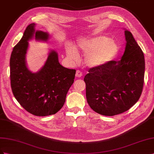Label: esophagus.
Returning <instances> with one entry per match:
<instances>
[{"label":"esophagus","mask_w":154,"mask_h":154,"mask_svg":"<svg viewBox=\"0 0 154 154\" xmlns=\"http://www.w3.org/2000/svg\"><path fill=\"white\" fill-rule=\"evenodd\" d=\"M82 75V74L81 72L79 71V70H77L76 73H75V76L77 77H81Z\"/></svg>","instance_id":"obj_1"}]
</instances>
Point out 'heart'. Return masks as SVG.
<instances>
[{"label": "heart", "instance_id": "obj_1", "mask_svg": "<svg viewBox=\"0 0 154 154\" xmlns=\"http://www.w3.org/2000/svg\"><path fill=\"white\" fill-rule=\"evenodd\" d=\"M119 51L117 43L110 38L99 36L79 42L76 49L68 45L66 52L68 57L73 62L79 59V54L87 55L85 63L90 68H98L110 63Z\"/></svg>", "mask_w": 154, "mask_h": 154}]
</instances>
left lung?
I'll use <instances>...</instances> for the list:
<instances>
[{
    "instance_id": "8db88e82",
    "label": "left lung",
    "mask_w": 154,
    "mask_h": 154,
    "mask_svg": "<svg viewBox=\"0 0 154 154\" xmlns=\"http://www.w3.org/2000/svg\"><path fill=\"white\" fill-rule=\"evenodd\" d=\"M121 60L88 70L84 81L90 108L105 116L123 113L137 102L142 93L145 62L144 54L128 30Z\"/></svg>"
}]
</instances>
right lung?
<instances>
[{"instance_id":"obj_1","label":"right lung","mask_w":154,"mask_h":154,"mask_svg":"<svg viewBox=\"0 0 154 154\" xmlns=\"http://www.w3.org/2000/svg\"><path fill=\"white\" fill-rule=\"evenodd\" d=\"M30 24L13 49L10 57L11 87L17 101L26 111L36 116L53 115L62 108L66 94L74 81L75 69L63 67L58 54L51 50L43 66L33 73L28 68L26 55L28 41L33 38L46 42L47 32L35 29Z\"/></svg>"}]
</instances>
